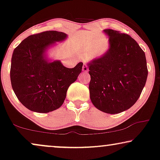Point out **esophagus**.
Here are the masks:
<instances>
[{
	"label": "esophagus",
	"instance_id": "obj_1",
	"mask_svg": "<svg viewBox=\"0 0 160 160\" xmlns=\"http://www.w3.org/2000/svg\"><path fill=\"white\" fill-rule=\"evenodd\" d=\"M82 70H83V71L85 72V73H87V72H88L89 68H88V66H87V64H84V65H83V67H82Z\"/></svg>",
	"mask_w": 160,
	"mask_h": 160
}]
</instances>
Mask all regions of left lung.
<instances>
[{
  "label": "left lung",
  "mask_w": 160,
  "mask_h": 160,
  "mask_svg": "<svg viewBox=\"0 0 160 160\" xmlns=\"http://www.w3.org/2000/svg\"><path fill=\"white\" fill-rule=\"evenodd\" d=\"M110 48L89 64L90 99L105 113L114 114L131 108L138 99L148 76L146 55L130 35L111 29Z\"/></svg>",
  "instance_id": "8db88e82"
}]
</instances>
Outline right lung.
<instances>
[{
  "instance_id": "right-lung-1",
  "label": "right lung",
  "mask_w": 160,
  "mask_h": 160,
  "mask_svg": "<svg viewBox=\"0 0 160 160\" xmlns=\"http://www.w3.org/2000/svg\"><path fill=\"white\" fill-rule=\"evenodd\" d=\"M65 38L64 32L47 30L28 36L14 50L12 87L21 103L30 111L48 113L60 108L69 86L82 72V62L68 68L60 61L48 62L43 58L49 45Z\"/></svg>"
}]
</instances>
